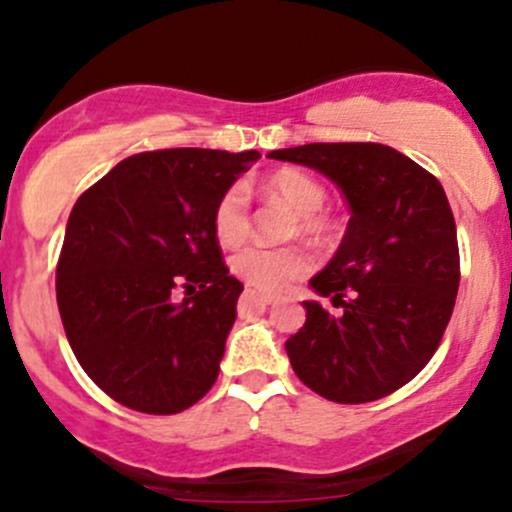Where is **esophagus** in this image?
Instances as JSON below:
<instances>
[{
    "instance_id": "obj_1",
    "label": "esophagus",
    "mask_w": 512,
    "mask_h": 512,
    "mask_svg": "<svg viewBox=\"0 0 512 512\" xmlns=\"http://www.w3.org/2000/svg\"><path fill=\"white\" fill-rule=\"evenodd\" d=\"M247 297H255V300L265 302V305H272V302H277V295H270V292H257V290H245Z\"/></svg>"
}]
</instances>
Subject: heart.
<instances>
[{"instance_id":"heart-1","label":"heart","mask_w":512,"mask_h":512,"mask_svg":"<svg viewBox=\"0 0 512 512\" xmlns=\"http://www.w3.org/2000/svg\"><path fill=\"white\" fill-rule=\"evenodd\" d=\"M265 190L300 217V225L307 235H320L325 230V222L317 215L325 207L327 192L312 175L302 170H280L265 182ZM212 227L217 240L227 247L245 240L250 230V195L242 182L222 192L212 212ZM307 270H310V257L295 247L250 245L232 257V272L260 290H282Z\"/></svg>"}]
</instances>
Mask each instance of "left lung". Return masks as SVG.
<instances>
[{
	"mask_svg": "<svg viewBox=\"0 0 512 512\" xmlns=\"http://www.w3.org/2000/svg\"><path fill=\"white\" fill-rule=\"evenodd\" d=\"M267 157L325 175L350 207L335 257L310 280L340 312L302 302L305 325L285 342L292 370L332 403L395 393L438 350L458 295V232L443 185L375 142H315Z\"/></svg>",
	"mask_w": 512,
	"mask_h": 512,
	"instance_id": "obj_1",
	"label": "left lung"
}]
</instances>
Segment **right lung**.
<instances>
[{
  "label": "right lung",
  "instance_id": "right-lung-1",
  "mask_svg": "<svg viewBox=\"0 0 512 512\" xmlns=\"http://www.w3.org/2000/svg\"><path fill=\"white\" fill-rule=\"evenodd\" d=\"M260 152L127 157L69 215L57 305L74 357L97 388L150 415H175L215 385L240 280L220 255L212 212ZM186 297L176 300V287Z\"/></svg>",
  "mask_w": 512,
  "mask_h": 512
}]
</instances>
